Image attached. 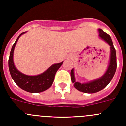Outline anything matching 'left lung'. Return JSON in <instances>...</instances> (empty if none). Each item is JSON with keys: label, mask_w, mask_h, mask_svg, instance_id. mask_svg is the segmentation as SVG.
<instances>
[{"label": "left lung", "mask_w": 126, "mask_h": 126, "mask_svg": "<svg viewBox=\"0 0 126 126\" xmlns=\"http://www.w3.org/2000/svg\"><path fill=\"white\" fill-rule=\"evenodd\" d=\"M99 36L107 43L110 45V61L108 68L105 74L97 79L90 81L86 83H81L76 82L75 80V77L74 74V69L71 70V81L74 84L75 88L80 91L88 93H93L103 90L109 84L113 78V76L115 74L117 69V58H116V51L113 47V42L112 38L107 33H105L102 29H98Z\"/></svg>", "instance_id": "obj_1"}]
</instances>
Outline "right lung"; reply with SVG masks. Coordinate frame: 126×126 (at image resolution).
<instances>
[{
	"label": "right lung",
	"mask_w": 126,
	"mask_h": 126,
	"mask_svg": "<svg viewBox=\"0 0 126 126\" xmlns=\"http://www.w3.org/2000/svg\"><path fill=\"white\" fill-rule=\"evenodd\" d=\"M26 32H23L19 34V36L17 37L16 41L13 45L9 59V69L12 78L19 87L30 93H40L47 90L52 86L57 71L62 65L63 61L58 64H53L44 73L39 75H26L19 71L14 65L13 54L14 48L18 39Z\"/></svg>",
	"instance_id": "right-lung-1"
}]
</instances>
